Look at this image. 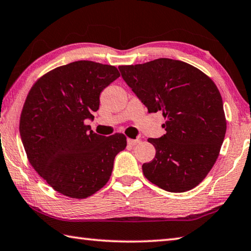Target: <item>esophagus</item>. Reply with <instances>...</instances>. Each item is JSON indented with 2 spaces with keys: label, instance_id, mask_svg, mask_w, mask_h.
Wrapping results in <instances>:
<instances>
[{
  "label": "esophagus",
  "instance_id": "esophagus-1",
  "mask_svg": "<svg viewBox=\"0 0 251 251\" xmlns=\"http://www.w3.org/2000/svg\"><path fill=\"white\" fill-rule=\"evenodd\" d=\"M140 139H127V144L129 145H136L138 143H140Z\"/></svg>",
  "mask_w": 251,
  "mask_h": 251
}]
</instances>
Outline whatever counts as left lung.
<instances>
[{"instance_id": "8db88e82", "label": "left lung", "mask_w": 251, "mask_h": 251, "mask_svg": "<svg viewBox=\"0 0 251 251\" xmlns=\"http://www.w3.org/2000/svg\"><path fill=\"white\" fill-rule=\"evenodd\" d=\"M119 70L149 113L160 111L166 120V133L148 140L156 154L142 166L144 176L169 192L191 190L213 167L225 138L219 88L202 71L179 60L160 58Z\"/></svg>"}]
</instances>
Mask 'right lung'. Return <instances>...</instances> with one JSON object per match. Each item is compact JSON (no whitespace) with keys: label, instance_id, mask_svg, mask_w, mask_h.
<instances>
[{"label":"right lung","instance_id":"1","mask_svg":"<svg viewBox=\"0 0 251 251\" xmlns=\"http://www.w3.org/2000/svg\"><path fill=\"white\" fill-rule=\"evenodd\" d=\"M120 76L113 65L75 61L42 75L24 103L20 132L27 158L50 187L85 199L109 180L121 133L99 135L85 125L99 108L102 89Z\"/></svg>","mask_w":251,"mask_h":251}]
</instances>
